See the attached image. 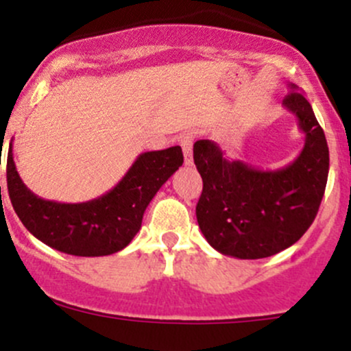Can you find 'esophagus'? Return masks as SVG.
Here are the masks:
<instances>
[{
	"mask_svg": "<svg viewBox=\"0 0 351 351\" xmlns=\"http://www.w3.org/2000/svg\"><path fill=\"white\" fill-rule=\"evenodd\" d=\"M193 143H195V136L193 134L181 136V146H182V152H184L186 165H193Z\"/></svg>",
	"mask_w": 351,
	"mask_h": 351,
	"instance_id": "34e87169",
	"label": "esophagus"
}]
</instances>
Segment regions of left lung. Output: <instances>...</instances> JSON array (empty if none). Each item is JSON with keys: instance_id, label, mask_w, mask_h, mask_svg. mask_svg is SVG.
<instances>
[{"instance_id": "obj_1", "label": "left lung", "mask_w": 351, "mask_h": 351, "mask_svg": "<svg viewBox=\"0 0 351 351\" xmlns=\"http://www.w3.org/2000/svg\"><path fill=\"white\" fill-rule=\"evenodd\" d=\"M282 106L305 134L300 155L281 169H258L223 158L219 146L199 139L193 158L203 179L196 219L222 255L243 260L272 256L295 245L312 226L329 173V148L312 106L295 84Z\"/></svg>"}]
</instances>
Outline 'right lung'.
Instances as JSON below:
<instances>
[{
  "label": "right lung",
  "instance_id": "right-lung-1",
  "mask_svg": "<svg viewBox=\"0 0 351 351\" xmlns=\"http://www.w3.org/2000/svg\"><path fill=\"white\" fill-rule=\"evenodd\" d=\"M182 162L181 146L141 153L119 184L99 198L60 203L39 198L23 184L10 143L6 182L13 210L34 238L66 255L105 256L132 241L146 206Z\"/></svg>",
  "mask_w": 351,
  "mask_h": 351
}]
</instances>
